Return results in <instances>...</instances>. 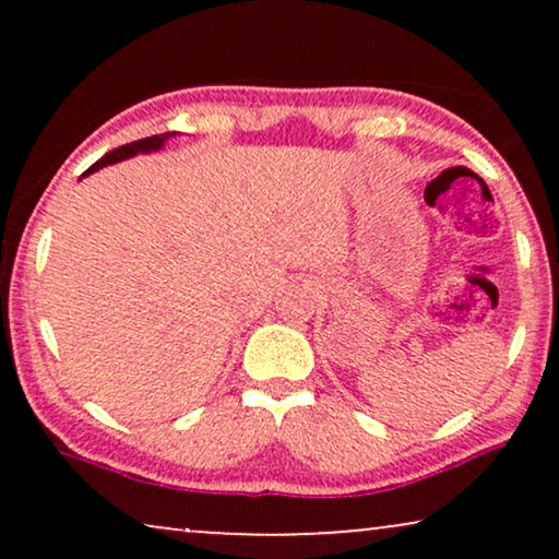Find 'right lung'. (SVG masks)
<instances>
[{"label":"right lung","instance_id":"right-lung-1","mask_svg":"<svg viewBox=\"0 0 559 559\" xmlns=\"http://www.w3.org/2000/svg\"><path fill=\"white\" fill-rule=\"evenodd\" d=\"M170 132L167 134H155V136H144V140H136V142H129V144H121V147H117V150H111V152H106V155L98 159V163H94L88 167V173H94V170H98V167H104V165H111V163H119V159H127V157H134V155H140V152H155V150H159L163 147V142L165 140H170Z\"/></svg>","mask_w":559,"mask_h":559}]
</instances>
